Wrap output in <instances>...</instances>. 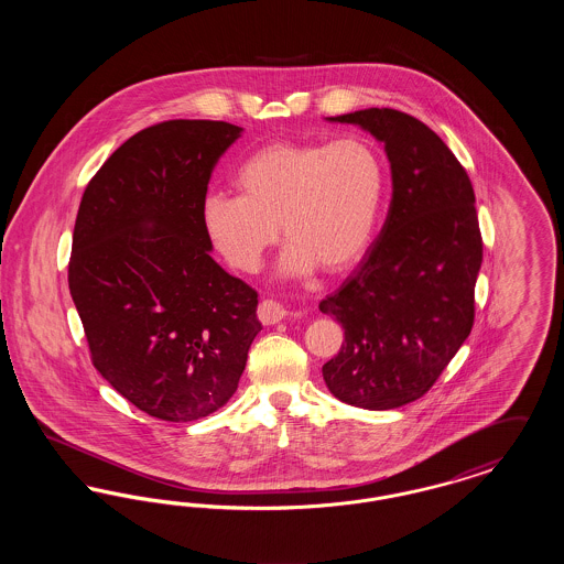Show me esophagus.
I'll use <instances>...</instances> for the list:
<instances>
[{"instance_id": "esophagus-1", "label": "esophagus", "mask_w": 564, "mask_h": 564, "mask_svg": "<svg viewBox=\"0 0 564 564\" xmlns=\"http://www.w3.org/2000/svg\"><path fill=\"white\" fill-rule=\"evenodd\" d=\"M288 317V311L274 302V300H262L258 306V319L264 325H274V323L283 322Z\"/></svg>"}]
</instances>
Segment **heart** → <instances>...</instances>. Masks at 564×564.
I'll list each match as a JSON object with an SVG mask.
<instances>
[{"mask_svg":"<svg viewBox=\"0 0 564 564\" xmlns=\"http://www.w3.org/2000/svg\"><path fill=\"white\" fill-rule=\"evenodd\" d=\"M235 184L241 196L212 192L200 212L209 241L232 269H260L281 226L290 242L281 262L285 274H340L372 239L384 171L364 139L274 141L241 162Z\"/></svg>","mask_w":564,"mask_h":564,"instance_id":"heart-1","label":"heart"}]
</instances>
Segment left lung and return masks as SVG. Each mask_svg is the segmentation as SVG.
Masks as SVG:
<instances>
[{
  "label": "left lung",
  "instance_id": "1",
  "mask_svg": "<svg viewBox=\"0 0 564 564\" xmlns=\"http://www.w3.org/2000/svg\"><path fill=\"white\" fill-rule=\"evenodd\" d=\"M329 120L384 143L393 196L361 264L319 304L345 329L323 380L340 402L391 410L423 398L474 327L476 194L451 148L414 116L370 108Z\"/></svg>",
  "mask_w": 564,
  "mask_h": 564
}]
</instances>
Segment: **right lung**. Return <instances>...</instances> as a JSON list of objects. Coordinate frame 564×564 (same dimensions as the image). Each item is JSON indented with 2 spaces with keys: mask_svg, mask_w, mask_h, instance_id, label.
I'll return each instance as SVG.
<instances>
[{
  "mask_svg": "<svg viewBox=\"0 0 564 564\" xmlns=\"http://www.w3.org/2000/svg\"><path fill=\"white\" fill-rule=\"evenodd\" d=\"M241 129L166 120L133 134L82 194L69 292L93 366L141 412L188 423L239 387L258 292L215 264L203 200Z\"/></svg>",
  "mask_w": 564,
  "mask_h": 564,
  "instance_id": "right-lung-1",
  "label": "right lung"
}]
</instances>
